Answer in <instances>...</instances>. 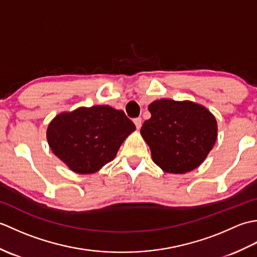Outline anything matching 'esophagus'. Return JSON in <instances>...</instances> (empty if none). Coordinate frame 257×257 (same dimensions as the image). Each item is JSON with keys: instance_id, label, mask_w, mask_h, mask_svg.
I'll return each mask as SVG.
<instances>
[{"instance_id": "1", "label": "esophagus", "mask_w": 257, "mask_h": 257, "mask_svg": "<svg viewBox=\"0 0 257 257\" xmlns=\"http://www.w3.org/2000/svg\"><path fill=\"white\" fill-rule=\"evenodd\" d=\"M134 122L136 124V127H137V129H140L141 128V124H143V120H141L140 117H138V118H135L134 119Z\"/></svg>"}]
</instances>
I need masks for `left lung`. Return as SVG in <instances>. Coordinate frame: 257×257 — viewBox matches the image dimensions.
I'll return each instance as SVG.
<instances>
[{
    "instance_id": "1",
    "label": "left lung",
    "mask_w": 257,
    "mask_h": 257,
    "mask_svg": "<svg viewBox=\"0 0 257 257\" xmlns=\"http://www.w3.org/2000/svg\"><path fill=\"white\" fill-rule=\"evenodd\" d=\"M151 118L140 134L157 166L170 173H187L199 167L217 136L214 116L192 101L160 99L151 102Z\"/></svg>"
}]
</instances>
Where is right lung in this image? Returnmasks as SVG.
<instances>
[{
	"mask_svg": "<svg viewBox=\"0 0 257 257\" xmlns=\"http://www.w3.org/2000/svg\"><path fill=\"white\" fill-rule=\"evenodd\" d=\"M136 130L122 110L109 106L63 112L47 128L51 149L70 170L94 173L113 160L123 140Z\"/></svg>",
	"mask_w": 257,
	"mask_h": 257,
	"instance_id": "1",
	"label": "right lung"
}]
</instances>
